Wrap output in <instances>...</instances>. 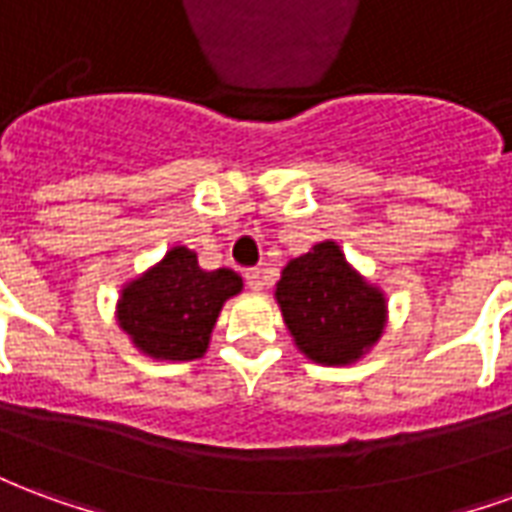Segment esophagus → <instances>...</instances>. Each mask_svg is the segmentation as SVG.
<instances>
[{"label":"esophagus","instance_id":"1","mask_svg":"<svg viewBox=\"0 0 512 512\" xmlns=\"http://www.w3.org/2000/svg\"><path fill=\"white\" fill-rule=\"evenodd\" d=\"M246 285L252 290H263V285H266L263 271H260V268H249V271H246Z\"/></svg>","mask_w":512,"mask_h":512}]
</instances>
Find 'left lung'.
Instances as JSON below:
<instances>
[{
  "label": "left lung",
  "mask_w": 512,
  "mask_h": 512,
  "mask_svg": "<svg viewBox=\"0 0 512 512\" xmlns=\"http://www.w3.org/2000/svg\"><path fill=\"white\" fill-rule=\"evenodd\" d=\"M277 301L301 354L321 365H351L384 332V293L345 263L334 241L290 260Z\"/></svg>",
  "instance_id": "8db88e82"
}]
</instances>
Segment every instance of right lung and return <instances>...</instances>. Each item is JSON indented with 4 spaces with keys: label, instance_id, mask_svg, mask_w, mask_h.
<instances>
[{
    "label": "right lung",
    "instance_id": "obj_1",
    "mask_svg": "<svg viewBox=\"0 0 512 512\" xmlns=\"http://www.w3.org/2000/svg\"><path fill=\"white\" fill-rule=\"evenodd\" d=\"M241 288L235 271H202L191 249L175 246L158 266L123 288L117 321L142 354L191 362L205 354L222 304Z\"/></svg>",
    "mask_w": 512,
    "mask_h": 512
}]
</instances>
